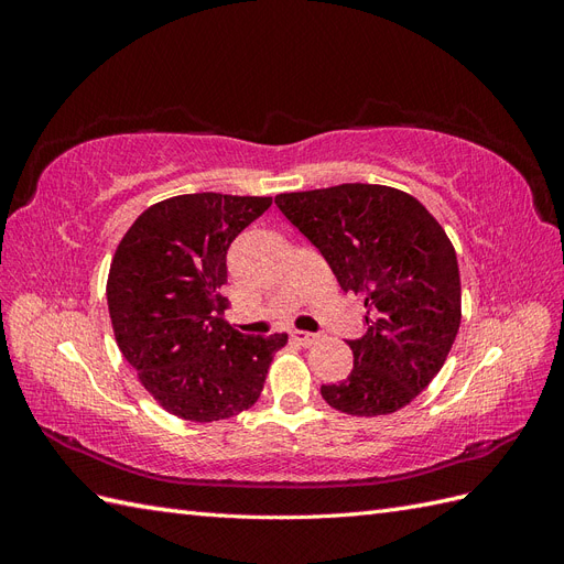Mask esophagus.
Returning <instances> with one entry per match:
<instances>
[{"label": "esophagus", "instance_id": "1", "mask_svg": "<svg viewBox=\"0 0 564 564\" xmlns=\"http://www.w3.org/2000/svg\"><path fill=\"white\" fill-rule=\"evenodd\" d=\"M292 336H294V340H299L301 346H313V344H317V340H319V336L313 334V332H294Z\"/></svg>", "mask_w": 564, "mask_h": 564}]
</instances>
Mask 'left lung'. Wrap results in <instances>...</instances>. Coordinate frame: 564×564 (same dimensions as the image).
I'll list each match as a JSON object with an SVG mask.
<instances>
[{
	"label": "left lung",
	"mask_w": 564,
	"mask_h": 564,
	"mask_svg": "<svg viewBox=\"0 0 564 564\" xmlns=\"http://www.w3.org/2000/svg\"><path fill=\"white\" fill-rule=\"evenodd\" d=\"M324 256L344 292L365 296V336L348 340L352 371L322 386L352 416L392 414L445 365L460 324V280L447 232L423 204L388 185L344 183L275 197Z\"/></svg>",
	"instance_id": "obj_1"
}]
</instances>
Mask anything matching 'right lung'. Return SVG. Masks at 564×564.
I'll list each match as a JSON object with an SVG mask.
<instances>
[{
	"label": "right lung",
	"mask_w": 564,
	"mask_h": 564,
	"mask_svg": "<svg viewBox=\"0 0 564 564\" xmlns=\"http://www.w3.org/2000/svg\"><path fill=\"white\" fill-rule=\"evenodd\" d=\"M272 197L178 195L152 204L119 242L108 278L117 346L166 412L209 423L261 398L286 334L249 336L224 317L228 249Z\"/></svg>",
	"instance_id": "1"
}]
</instances>
